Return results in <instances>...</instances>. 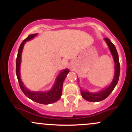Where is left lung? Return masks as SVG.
<instances>
[{"label":"left lung","instance_id":"8db88e82","mask_svg":"<svg viewBox=\"0 0 132 132\" xmlns=\"http://www.w3.org/2000/svg\"><path fill=\"white\" fill-rule=\"evenodd\" d=\"M104 40L107 43L109 50L112 56L113 61L115 63V73L114 77L110 83V84L106 88L103 89L101 91L97 92H90L87 90H84L81 89V92L82 97L83 99L89 102H99V101H103L110 94L113 90L114 89L117 84L118 81L119 79L120 75V63L118 53L117 51L115 45L110 42L109 39L105 38Z\"/></svg>","mask_w":132,"mask_h":132}]
</instances>
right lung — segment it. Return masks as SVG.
I'll return each instance as SVG.
<instances>
[{
  "mask_svg": "<svg viewBox=\"0 0 132 132\" xmlns=\"http://www.w3.org/2000/svg\"><path fill=\"white\" fill-rule=\"evenodd\" d=\"M37 33L35 34H31L28 35V37L25 39L19 48L16 60V75L19 81V86L21 90L23 92L27 97H28L35 102L42 104H50L52 103L56 102L61 98L62 94V90H63V84L65 78H66L68 73L69 72L68 69H65L60 72L57 75L53 86H52L50 90L48 91H31L27 89L21 79L20 72V67L21 64V56H22L23 48L24 45L27 41H29L37 35Z\"/></svg>",
  "mask_w": 132,
  "mask_h": 132,
  "instance_id": "add662e5",
  "label": "right lung"
}]
</instances>
